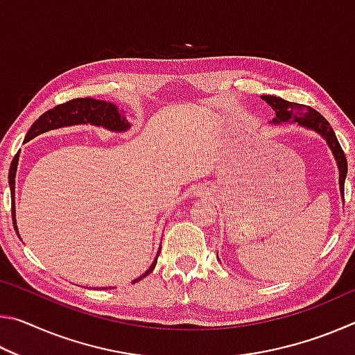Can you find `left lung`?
<instances>
[{
	"mask_svg": "<svg viewBox=\"0 0 355 355\" xmlns=\"http://www.w3.org/2000/svg\"><path fill=\"white\" fill-rule=\"evenodd\" d=\"M261 98L272 107L275 117L272 119L271 125H282V123H297L299 127L305 130H311L320 135L332 152L335 163L338 166V183H340V194L345 202V180L347 173V161L343 148H341L338 139H336L335 131L330 127L329 122L324 119L320 112L315 111L313 107L291 103L284 98L274 97V95H261Z\"/></svg>",
	"mask_w": 355,
	"mask_h": 355,
	"instance_id": "1",
	"label": "left lung"
}]
</instances>
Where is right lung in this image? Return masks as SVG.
Returning a JSON list of instances; mask_svg holds the SVG:
<instances>
[{
  "instance_id": "right-lung-1",
  "label": "right lung",
  "mask_w": 355,
  "mask_h": 355,
  "mask_svg": "<svg viewBox=\"0 0 355 355\" xmlns=\"http://www.w3.org/2000/svg\"><path fill=\"white\" fill-rule=\"evenodd\" d=\"M73 125H94V127L105 128L107 131H114V133H123V131L130 130L131 123L125 117L122 110L111 103V101L105 100H95V98H73L67 101V103L58 105L53 107V110L46 111L42 114V116L35 120L31 125V128L25 136V142L34 139L35 136L42 133H46V131L64 128V127H73ZM19 158L20 152L14 156L10 163V171H9V186H10V194H12V220H14V228L19 235V227H17V219H15V173H17V166H19ZM20 238V235H19ZM159 250L156 252L155 260L150 264V268L146 272L139 277L135 279L131 284H136V282L142 280L144 277L153 271L156 266V261H158ZM103 290V288H101ZM111 290V288H110Z\"/></svg>"
}]
</instances>
